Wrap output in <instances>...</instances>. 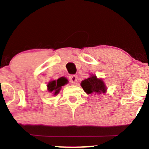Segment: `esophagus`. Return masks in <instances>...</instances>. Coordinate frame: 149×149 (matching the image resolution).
<instances>
[{
	"label": "esophagus",
	"mask_w": 149,
	"mask_h": 149,
	"mask_svg": "<svg viewBox=\"0 0 149 149\" xmlns=\"http://www.w3.org/2000/svg\"><path fill=\"white\" fill-rule=\"evenodd\" d=\"M77 76L76 75H70V76H69V79H70V82H71L72 84H76V81H77Z\"/></svg>",
	"instance_id": "obj_1"
}]
</instances>
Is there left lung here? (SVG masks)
Listing matches in <instances>:
<instances>
[{"instance_id":"left-lung-1","label":"left lung","mask_w":149,"mask_h":149,"mask_svg":"<svg viewBox=\"0 0 149 149\" xmlns=\"http://www.w3.org/2000/svg\"><path fill=\"white\" fill-rule=\"evenodd\" d=\"M88 79L82 81L81 86L88 94H101L107 91V87L102 79H98L95 75H91Z\"/></svg>"}]
</instances>
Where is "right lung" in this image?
Wrapping results in <instances>:
<instances>
[{"label": "right lung", "instance_id": "add662e5", "mask_svg": "<svg viewBox=\"0 0 149 149\" xmlns=\"http://www.w3.org/2000/svg\"><path fill=\"white\" fill-rule=\"evenodd\" d=\"M68 83V80L64 77H61L58 80L50 81L47 84V90L50 93H52L53 95H57L59 94L63 86L65 85Z\"/></svg>", "mask_w": 149, "mask_h": 149}]
</instances>
